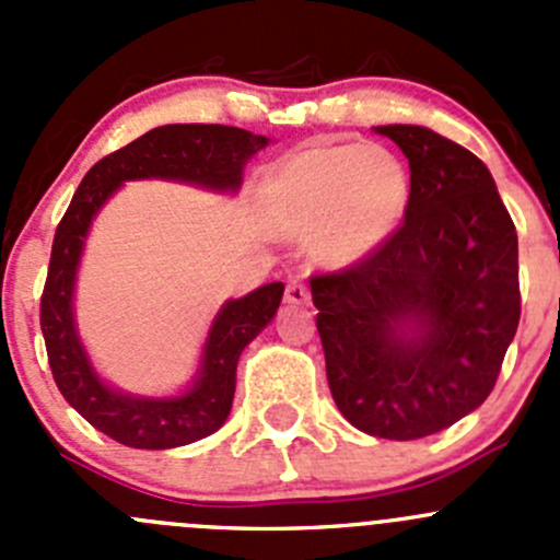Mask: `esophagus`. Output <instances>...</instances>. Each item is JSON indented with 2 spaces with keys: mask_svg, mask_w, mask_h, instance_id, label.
Masks as SVG:
<instances>
[{
  "mask_svg": "<svg viewBox=\"0 0 560 560\" xmlns=\"http://www.w3.org/2000/svg\"><path fill=\"white\" fill-rule=\"evenodd\" d=\"M284 301L292 303V306H308V301H312V292H308L306 281H303V279H292L290 284H287Z\"/></svg>",
  "mask_w": 560,
  "mask_h": 560,
  "instance_id": "obj_1",
  "label": "esophagus"
}]
</instances>
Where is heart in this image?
<instances>
[{
  "mask_svg": "<svg viewBox=\"0 0 560 560\" xmlns=\"http://www.w3.org/2000/svg\"><path fill=\"white\" fill-rule=\"evenodd\" d=\"M273 191L295 228L319 224L316 252L330 265L369 257L409 200V173L382 145H316L276 173Z\"/></svg>",
  "mask_w": 560,
  "mask_h": 560,
  "instance_id": "obj_1",
  "label": "heart"
}]
</instances>
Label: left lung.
I'll return each mask as SVG.
<instances>
[{
    "instance_id": "8db88e82",
    "label": "left lung",
    "mask_w": 560,
    "mask_h": 560,
    "mask_svg": "<svg viewBox=\"0 0 560 560\" xmlns=\"http://www.w3.org/2000/svg\"><path fill=\"white\" fill-rule=\"evenodd\" d=\"M376 132L409 160L404 222L369 257L312 276L327 385L380 439L431 436L477 409L521 322L517 233L482 160L428 127Z\"/></svg>"
}]
</instances>
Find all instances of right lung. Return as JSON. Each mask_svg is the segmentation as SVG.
I'll list each match as a JSON object with an SVG mask.
<instances>
[{"label":"right lung","instance_id":"right-lung-1","mask_svg":"<svg viewBox=\"0 0 560 560\" xmlns=\"http://www.w3.org/2000/svg\"><path fill=\"white\" fill-rule=\"evenodd\" d=\"M270 140L222 124H167L140 135L124 149L103 156L83 175L61 217L50 248L48 279L39 301V327L48 349L50 374L67 404L105 436L135 450H171L211 436L224 425L235 395L241 352L273 319L284 284L273 281L228 301L208 330L195 385L175 398H138L107 387L89 363L72 316L78 262L92 219L107 197L135 178H171L235 191L248 156Z\"/></svg>","mask_w":560,"mask_h":560}]
</instances>
